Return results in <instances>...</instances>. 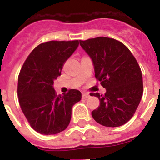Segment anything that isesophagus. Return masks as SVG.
I'll use <instances>...</instances> for the list:
<instances>
[{
	"mask_svg": "<svg viewBox=\"0 0 160 160\" xmlns=\"http://www.w3.org/2000/svg\"><path fill=\"white\" fill-rule=\"evenodd\" d=\"M88 98H90V94H89V93H87V92L82 93V98H84V99H87Z\"/></svg>",
	"mask_w": 160,
	"mask_h": 160,
	"instance_id": "34e87169",
	"label": "esophagus"
}]
</instances>
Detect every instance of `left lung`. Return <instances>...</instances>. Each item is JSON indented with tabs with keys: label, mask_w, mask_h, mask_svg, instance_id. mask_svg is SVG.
<instances>
[{
	"label": "left lung",
	"mask_w": 160,
	"mask_h": 160,
	"mask_svg": "<svg viewBox=\"0 0 160 160\" xmlns=\"http://www.w3.org/2000/svg\"><path fill=\"white\" fill-rule=\"evenodd\" d=\"M79 42L92 60L95 78L106 89L104 95L90 94L100 101L92 117L108 128L123 125L135 114L143 91L136 59L125 45L113 38L99 37Z\"/></svg>",
	"instance_id": "obj_1"
}]
</instances>
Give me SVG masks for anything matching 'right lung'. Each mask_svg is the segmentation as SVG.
I'll list each match as a JSON object with an SVG mask.
<instances>
[{"label":"right lung","instance_id":"obj_1","mask_svg":"<svg viewBox=\"0 0 160 160\" xmlns=\"http://www.w3.org/2000/svg\"><path fill=\"white\" fill-rule=\"evenodd\" d=\"M78 41H50L40 44L28 56L18 76V95L25 118L42 135L64 131L71 119L72 107L82 98L81 92L70 90L57 95L53 82L78 46Z\"/></svg>","mask_w":160,"mask_h":160}]
</instances>
